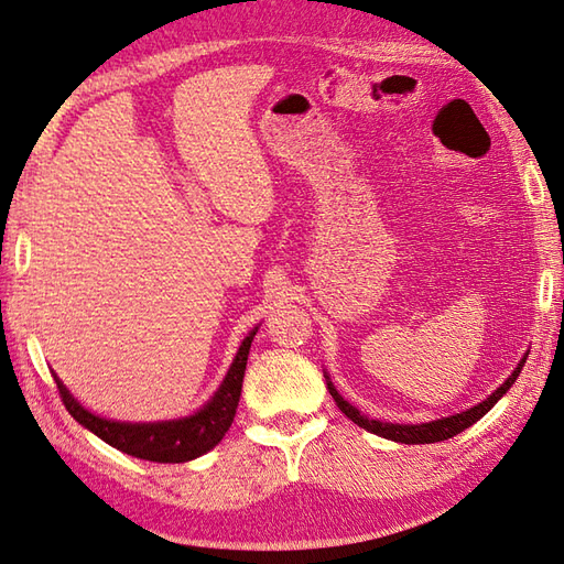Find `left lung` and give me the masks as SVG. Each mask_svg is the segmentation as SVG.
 <instances>
[{
    "mask_svg": "<svg viewBox=\"0 0 564 564\" xmlns=\"http://www.w3.org/2000/svg\"><path fill=\"white\" fill-rule=\"evenodd\" d=\"M529 357V355H527ZM527 357H523L521 361H519V367L514 369V373H511V377L497 388V391L487 398V400H482V403H478L475 408H470V410H466V412H460V415H452V417H444V420H434V422H424V424H391V422H379V420H369V417H365L361 415V412L355 408V405H349L347 400L335 391V386L328 381V391H330V395H333V400H335V405L340 408L345 415L352 420L355 424H359L361 430H367V432H371V434H379V436H383V440H391V442H400V444H434V442H444V440H452V436H456V434H460L463 430H468L470 424H475L478 422L485 412H490L492 408H495V403L499 398H502L509 388H511V383L517 381V377L521 373V369H523V361H527Z\"/></svg>",
    "mask_w": 564,
    "mask_h": 564,
    "instance_id": "8db88e82",
    "label": "left lung"
}]
</instances>
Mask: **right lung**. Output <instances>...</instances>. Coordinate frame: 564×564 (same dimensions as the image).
I'll use <instances>...</instances> for the list:
<instances>
[{"mask_svg": "<svg viewBox=\"0 0 564 564\" xmlns=\"http://www.w3.org/2000/svg\"><path fill=\"white\" fill-rule=\"evenodd\" d=\"M256 330L241 343L239 355H236L227 379L219 386L215 398H212L203 410L195 412V415L183 420L149 424L104 420L94 415V412L84 410L77 400L69 395V391L62 386L59 379H55V383L69 415L79 424H84L86 430H91L96 436H101L106 444L116 446L118 452L154 463H185L207 454L209 448H215L224 440V434L229 432L236 408H239L248 349L250 343H253Z\"/></svg>", "mask_w": 564, "mask_h": 564, "instance_id": "add662e5", "label": "right lung"}]
</instances>
